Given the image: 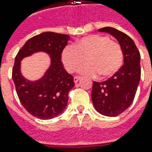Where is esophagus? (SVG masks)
<instances>
[{
	"mask_svg": "<svg viewBox=\"0 0 152 152\" xmlns=\"http://www.w3.org/2000/svg\"><path fill=\"white\" fill-rule=\"evenodd\" d=\"M79 79H80V77L76 76V77H74V78H73V81H74V83H78V81H79Z\"/></svg>",
	"mask_w": 152,
	"mask_h": 152,
	"instance_id": "esophagus-1",
	"label": "esophagus"
}]
</instances>
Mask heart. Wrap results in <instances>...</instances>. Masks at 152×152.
<instances>
[{
    "mask_svg": "<svg viewBox=\"0 0 152 152\" xmlns=\"http://www.w3.org/2000/svg\"><path fill=\"white\" fill-rule=\"evenodd\" d=\"M85 58L89 63L80 67L79 73L89 76L100 74L102 79H108L121 69L124 52L118 43L101 34L84 36L74 45H67L61 51V62L68 73H74Z\"/></svg>",
    "mask_w": 152,
    "mask_h": 152,
    "instance_id": "heart-1",
    "label": "heart"
}]
</instances>
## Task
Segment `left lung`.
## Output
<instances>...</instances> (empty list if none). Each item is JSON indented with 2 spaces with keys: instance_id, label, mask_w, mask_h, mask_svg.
Wrapping results in <instances>:
<instances>
[{
  "instance_id": "1",
  "label": "left lung",
  "mask_w": 152,
  "mask_h": 152,
  "mask_svg": "<svg viewBox=\"0 0 152 152\" xmlns=\"http://www.w3.org/2000/svg\"><path fill=\"white\" fill-rule=\"evenodd\" d=\"M100 32L110 34L118 41L124 52V65L118 73L103 82L94 81L91 98L99 113L118 116L131 105L140 79V54L134 40L119 30L105 27Z\"/></svg>"
}]
</instances>
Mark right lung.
<instances>
[{"mask_svg":"<svg viewBox=\"0 0 152 152\" xmlns=\"http://www.w3.org/2000/svg\"><path fill=\"white\" fill-rule=\"evenodd\" d=\"M69 39L68 34L41 33L27 40L15 57L12 79L18 96L23 107L37 118H54L67 107L68 92L73 88L74 82L73 76L63 67L61 54ZM40 51L50 56V67L38 80L25 79L20 73V61Z\"/></svg>","mask_w":152,"mask_h":152,"instance_id":"obj_1","label":"right lung"}]
</instances>
